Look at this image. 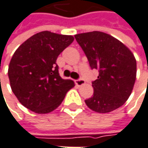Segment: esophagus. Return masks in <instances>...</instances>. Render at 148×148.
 I'll use <instances>...</instances> for the list:
<instances>
[{"instance_id": "obj_1", "label": "esophagus", "mask_w": 148, "mask_h": 148, "mask_svg": "<svg viewBox=\"0 0 148 148\" xmlns=\"http://www.w3.org/2000/svg\"><path fill=\"white\" fill-rule=\"evenodd\" d=\"M75 83H76L77 86H82V85H83V84L85 83V81L82 79V78H79V79L75 81Z\"/></svg>"}]
</instances>
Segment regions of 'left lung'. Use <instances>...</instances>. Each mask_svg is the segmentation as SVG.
I'll return each mask as SVG.
<instances>
[{
    "label": "left lung",
    "instance_id": "left-lung-1",
    "mask_svg": "<svg viewBox=\"0 0 148 148\" xmlns=\"http://www.w3.org/2000/svg\"><path fill=\"white\" fill-rule=\"evenodd\" d=\"M89 62L99 71L92 82L93 95L85 103L92 110L109 113L122 106L132 93L136 76V61L132 51L121 41L103 32L76 34Z\"/></svg>",
    "mask_w": 148,
    "mask_h": 148
}]
</instances>
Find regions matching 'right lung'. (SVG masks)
I'll return each mask as SVG.
<instances>
[{
	"label": "right lung",
	"instance_id": "add662e5",
	"mask_svg": "<svg viewBox=\"0 0 148 148\" xmlns=\"http://www.w3.org/2000/svg\"><path fill=\"white\" fill-rule=\"evenodd\" d=\"M71 35L43 31L16 49L10 61L8 77L19 102L37 114H47L62 103L74 82L59 74L58 56L73 42Z\"/></svg>",
	"mask_w": 148,
	"mask_h": 148
}]
</instances>
